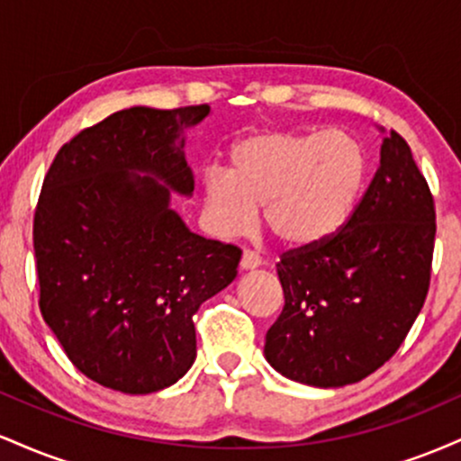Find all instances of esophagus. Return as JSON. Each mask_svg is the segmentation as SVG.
Listing matches in <instances>:
<instances>
[{"instance_id":"34e87169","label":"esophagus","mask_w":461,"mask_h":461,"mask_svg":"<svg viewBox=\"0 0 461 461\" xmlns=\"http://www.w3.org/2000/svg\"><path fill=\"white\" fill-rule=\"evenodd\" d=\"M262 264L260 256L253 251H249V249H245L242 251V258H240V271H253V268H258Z\"/></svg>"}]
</instances>
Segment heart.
<instances>
[{
    "instance_id": "1",
    "label": "heart",
    "mask_w": 461,
    "mask_h": 461,
    "mask_svg": "<svg viewBox=\"0 0 461 461\" xmlns=\"http://www.w3.org/2000/svg\"><path fill=\"white\" fill-rule=\"evenodd\" d=\"M366 153L342 130H264L230 149V168L203 173L205 219L216 236L236 238L258 223L282 245L314 247L340 231L366 182Z\"/></svg>"
}]
</instances>
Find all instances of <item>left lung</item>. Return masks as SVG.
<instances>
[{
	"label": "left lung",
	"mask_w": 461,
	"mask_h": 461,
	"mask_svg": "<svg viewBox=\"0 0 461 461\" xmlns=\"http://www.w3.org/2000/svg\"><path fill=\"white\" fill-rule=\"evenodd\" d=\"M379 131V167L348 223L277 264L285 303L267 331L264 357L293 382H362L394 356L425 303L433 197L407 142Z\"/></svg>",
	"instance_id": "8db88e82"
}]
</instances>
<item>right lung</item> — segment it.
I'll use <instances>...</instances> for the list:
<instances>
[{
	"label": "right lung",
	"instance_id": "1",
	"mask_svg": "<svg viewBox=\"0 0 461 461\" xmlns=\"http://www.w3.org/2000/svg\"><path fill=\"white\" fill-rule=\"evenodd\" d=\"M210 105H131L79 131L51 162L34 214L41 314L88 379L151 394L197 357L193 314L238 275L240 249L194 234L186 131Z\"/></svg>",
	"mask_w": 461,
	"mask_h": 461
}]
</instances>
